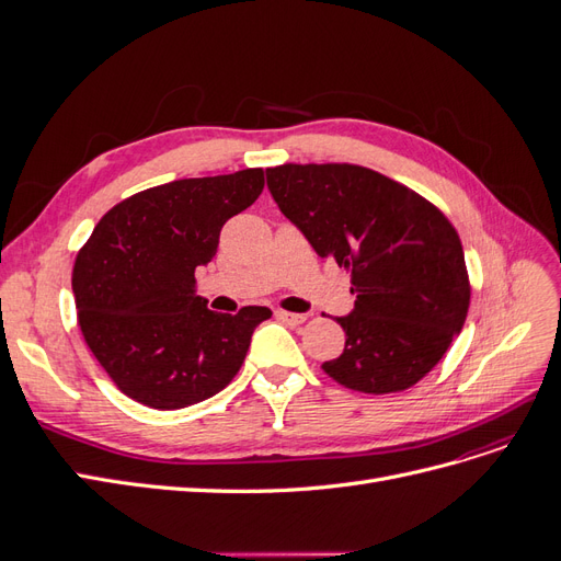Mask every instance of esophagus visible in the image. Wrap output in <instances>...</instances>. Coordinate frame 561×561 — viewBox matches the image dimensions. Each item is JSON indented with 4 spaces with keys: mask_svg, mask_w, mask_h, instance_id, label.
<instances>
[{
    "mask_svg": "<svg viewBox=\"0 0 561 561\" xmlns=\"http://www.w3.org/2000/svg\"><path fill=\"white\" fill-rule=\"evenodd\" d=\"M276 316L283 320V322H287V325H301L304 320H307V313H293V311H276Z\"/></svg>",
    "mask_w": 561,
    "mask_h": 561,
    "instance_id": "34e87169",
    "label": "esophagus"
}]
</instances>
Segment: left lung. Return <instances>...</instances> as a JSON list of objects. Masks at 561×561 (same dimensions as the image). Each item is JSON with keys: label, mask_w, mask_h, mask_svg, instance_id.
<instances>
[{"label": "left lung", "mask_w": 561, "mask_h": 561, "mask_svg": "<svg viewBox=\"0 0 561 561\" xmlns=\"http://www.w3.org/2000/svg\"><path fill=\"white\" fill-rule=\"evenodd\" d=\"M266 182L318 257L351 276L355 309L336 318L344 353L325 375L367 396L412 388L443 360L470 307L461 239L410 186L353 163H283Z\"/></svg>", "instance_id": "obj_1"}]
</instances>
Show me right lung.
Listing matches in <instances>:
<instances>
[{
  "label": "right lung",
  "mask_w": 561,
  "mask_h": 561,
  "mask_svg": "<svg viewBox=\"0 0 561 561\" xmlns=\"http://www.w3.org/2000/svg\"><path fill=\"white\" fill-rule=\"evenodd\" d=\"M264 190L262 168L151 186L105 213L77 254L72 290L83 342L124 396L182 410L239 375L266 307L215 313L196 297L229 217Z\"/></svg>",
  "instance_id": "add662e5"
}]
</instances>
